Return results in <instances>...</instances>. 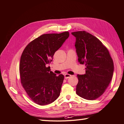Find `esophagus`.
<instances>
[{"instance_id":"obj_1","label":"esophagus","mask_w":124,"mask_h":124,"mask_svg":"<svg viewBox=\"0 0 124 124\" xmlns=\"http://www.w3.org/2000/svg\"><path fill=\"white\" fill-rule=\"evenodd\" d=\"M71 77V75H70V74H64V78L65 79H68L69 78Z\"/></svg>"}]
</instances>
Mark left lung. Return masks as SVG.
<instances>
[{"label":"left lung","instance_id":"left-lung-1","mask_svg":"<svg viewBox=\"0 0 124 124\" xmlns=\"http://www.w3.org/2000/svg\"><path fill=\"white\" fill-rule=\"evenodd\" d=\"M80 64L85 65V74H78L76 93L87 100H94L103 93L114 71L109 51L97 37L85 31L71 33Z\"/></svg>","mask_w":124,"mask_h":124}]
</instances>
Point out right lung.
<instances>
[{
	"mask_svg": "<svg viewBox=\"0 0 124 124\" xmlns=\"http://www.w3.org/2000/svg\"><path fill=\"white\" fill-rule=\"evenodd\" d=\"M69 36L68 31L43 34L30 43L23 51L19 64L21 83L37 104H50L59 96L64 76H56L46 65L52 61L54 53Z\"/></svg>",
	"mask_w": 124,
	"mask_h": 124,
	"instance_id": "1",
	"label": "right lung"
}]
</instances>
